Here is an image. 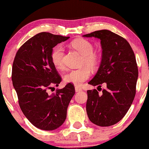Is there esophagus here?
Listing matches in <instances>:
<instances>
[{"label": "esophagus", "mask_w": 149, "mask_h": 149, "mask_svg": "<svg viewBox=\"0 0 149 149\" xmlns=\"http://www.w3.org/2000/svg\"><path fill=\"white\" fill-rule=\"evenodd\" d=\"M82 91V89L80 87H75V92L76 93H78V92H80Z\"/></svg>", "instance_id": "obj_1"}]
</instances>
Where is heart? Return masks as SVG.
I'll use <instances>...</instances> for the list:
<instances>
[{
  "mask_svg": "<svg viewBox=\"0 0 149 149\" xmlns=\"http://www.w3.org/2000/svg\"><path fill=\"white\" fill-rule=\"evenodd\" d=\"M70 46L82 54L81 65H85L90 69L97 67L100 62L99 54L94 51V46L90 41L85 39H79L70 43ZM64 49L62 45H57L52 50L51 59L54 67L58 70L64 68L63 56ZM90 77V71L87 67H84L77 70H70L64 76V82L80 86Z\"/></svg>",
  "mask_w": 149,
  "mask_h": 149,
  "instance_id": "1",
  "label": "heart"
}]
</instances>
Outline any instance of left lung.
<instances>
[{
	"mask_svg": "<svg viewBox=\"0 0 149 149\" xmlns=\"http://www.w3.org/2000/svg\"><path fill=\"white\" fill-rule=\"evenodd\" d=\"M100 39L102 59L94 77L88 84L106 89L99 94L97 90H87L86 110L89 119L95 125L110 126L119 122L132 105L139 70L136 56L129 43L109 30H100L83 35Z\"/></svg>",
	"mask_w": 149,
	"mask_h": 149,
	"instance_id": "1",
	"label": "left lung"
}]
</instances>
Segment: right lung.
Masks as SVG:
<instances>
[{"mask_svg":"<svg viewBox=\"0 0 149 149\" xmlns=\"http://www.w3.org/2000/svg\"><path fill=\"white\" fill-rule=\"evenodd\" d=\"M69 38L41 32L20 47L13 61L11 78L20 108L34 126L44 131H53L63 124L75 93L70 83L49 93L62 81L52 62L51 53L55 46Z\"/></svg>","mask_w":149,"mask_h":149,"instance_id":"add662e5","label":"right lung"}]
</instances>
